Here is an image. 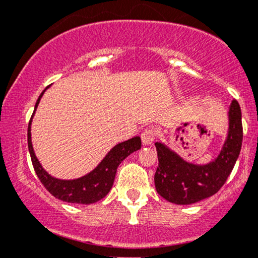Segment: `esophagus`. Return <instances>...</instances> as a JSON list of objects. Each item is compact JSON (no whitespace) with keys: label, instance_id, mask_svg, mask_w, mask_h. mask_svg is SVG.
Returning <instances> with one entry per match:
<instances>
[{"label":"esophagus","instance_id":"1","mask_svg":"<svg viewBox=\"0 0 258 258\" xmlns=\"http://www.w3.org/2000/svg\"><path fill=\"white\" fill-rule=\"evenodd\" d=\"M141 138H142V143H143L144 146H150V144L154 142V139H155V131H154L153 128L144 130V131L142 132Z\"/></svg>","mask_w":258,"mask_h":258}]
</instances>
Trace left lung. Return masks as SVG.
<instances>
[{"instance_id":"8db88e82","label":"left lung","mask_w":258,"mask_h":258,"mask_svg":"<svg viewBox=\"0 0 258 258\" xmlns=\"http://www.w3.org/2000/svg\"><path fill=\"white\" fill-rule=\"evenodd\" d=\"M242 125L240 105L235 99L228 109V135L218 156L209 164L185 161L166 144L156 142L159 166L154 182L164 199L177 205H190L212 197L222 188L240 154Z\"/></svg>"}]
</instances>
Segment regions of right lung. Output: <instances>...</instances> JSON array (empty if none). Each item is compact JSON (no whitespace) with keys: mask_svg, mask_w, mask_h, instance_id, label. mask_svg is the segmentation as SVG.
Segmentation results:
<instances>
[{"mask_svg":"<svg viewBox=\"0 0 258 258\" xmlns=\"http://www.w3.org/2000/svg\"><path fill=\"white\" fill-rule=\"evenodd\" d=\"M48 88V87H47ZM46 88V90H47ZM44 90L38 97L36 104H35L34 112L29 122L28 127V147L29 153H30L32 166L35 168L37 177L40 178L41 183L44 185V188L51 193L53 197L57 199L65 201V203L72 204H84V205H90L105 197L110 191L112 183H114L115 174H116L117 167L121 162L125 160L130 154L137 152L141 149L142 141L138 136L130 138L128 141L117 143L114 148H111L104 156V159L97 165L94 170H92L90 173L75 179H59L55 178L47 172L42 167L41 162L38 161L34 152L31 142V122L34 119L35 111H36L38 103L42 98Z\"/></svg>","mask_w":258,"mask_h":258,"instance_id":"1","label":"right lung"}]
</instances>
